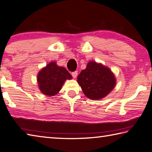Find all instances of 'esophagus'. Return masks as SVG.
Wrapping results in <instances>:
<instances>
[{
  "mask_svg": "<svg viewBox=\"0 0 152 152\" xmlns=\"http://www.w3.org/2000/svg\"><path fill=\"white\" fill-rule=\"evenodd\" d=\"M77 73H78V72L77 71H74V72H72V73H71V75H72L73 78H76L77 76Z\"/></svg>",
  "mask_w": 152,
  "mask_h": 152,
  "instance_id": "esophagus-1",
  "label": "esophagus"
}]
</instances>
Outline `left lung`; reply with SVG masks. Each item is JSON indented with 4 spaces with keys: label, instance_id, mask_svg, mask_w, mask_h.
Returning a JSON list of instances; mask_svg holds the SVG:
<instances>
[{
    "label": "left lung",
    "instance_id": "8db88e82",
    "mask_svg": "<svg viewBox=\"0 0 152 152\" xmlns=\"http://www.w3.org/2000/svg\"><path fill=\"white\" fill-rule=\"evenodd\" d=\"M77 83L87 98L99 100L104 98L113 90L116 79L109 68L100 63L91 61L85 69L77 77Z\"/></svg>",
    "mask_w": 152,
    "mask_h": 152
}]
</instances>
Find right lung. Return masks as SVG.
Instances as JSON below:
<instances>
[{"label": "right lung", "mask_w": 152, "mask_h": 152, "mask_svg": "<svg viewBox=\"0 0 152 152\" xmlns=\"http://www.w3.org/2000/svg\"><path fill=\"white\" fill-rule=\"evenodd\" d=\"M72 79V76L64 67L51 61L39 71L37 76L39 90L45 95L54 96L61 89L67 79Z\"/></svg>", "instance_id": "add662e5"}]
</instances>
